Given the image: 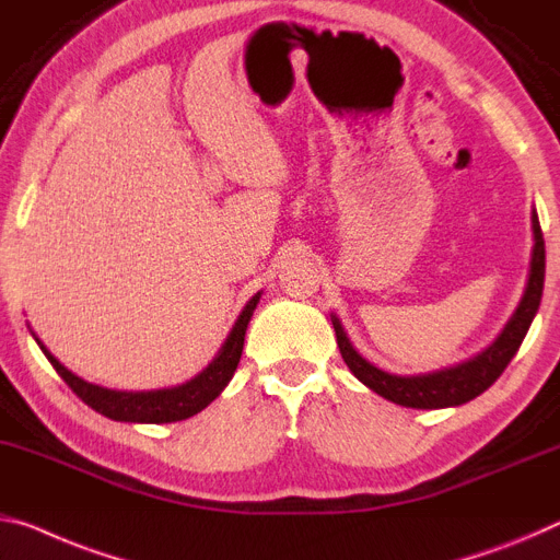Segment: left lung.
I'll return each mask as SVG.
<instances>
[{
    "label": "left lung",
    "instance_id": "left-lung-1",
    "mask_svg": "<svg viewBox=\"0 0 560 560\" xmlns=\"http://www.w3.org/2000/svg\"><path fill=\"white\" fill-rule=\"evenodd\" d=\"M530 224H534V254H530V271L528 283L523 291V299L516 308V314L509 318L503 331L499 334L486 351L478 353L471 361L458 363V366L433 371V374L421 376H396L388 371L376 369L374 363H369L361 353L353 349L349 336H346L341 322L331 316L336 343L346 361V366L351 369V374L357 376L363 386H369L371 392L388 398L398 406L406 408H446V406H460L471 398L481 396L495 378L503 374V369L509 366L511 359L516 357L518 346L523 343L528 334V326L534 322V316L540 306V296H544V277H546V244L544 232H540L538 214L534 209L530 214Z\"/></svg>",
    "mask_w": 560,
    "mask_h": 560
}]
</instances>
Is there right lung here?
Segmentation results:
<instances>
[{"label": "right lung", "mask_w": 560, "mask_h": 560, "mask_svg": "<svg viewBox=\"0 0 560 560\" xmlns=\"http://www.w3.org/2000/svg\"><path fill=\"white\" fill-rule=\"evenodd\" d=\"M261 294L252 296V301L244 306V312L238 314L232 334L226 336L224 346L217 353V359L209 363L207 369L201 371L199 376L186 381L182 386L174 388H159V392H112V388H102L94 384H86L84 378L74 376L72 371L61 366V363L51 357L37 336L39 349L44 357L49 359L51 366L57 369V374L67 381V386L82 398L86 406H92L96 413L106 416L112 421H129V423H172V421H184L189 416L199 413L201 408H207L214 398L224 392L229 381H232L234 371L238 366V359H242L244 351V336L246 326L252 322V314L256 304H259Z\"/></svg>", "instance_id": "add662e5"}]
</instances>
